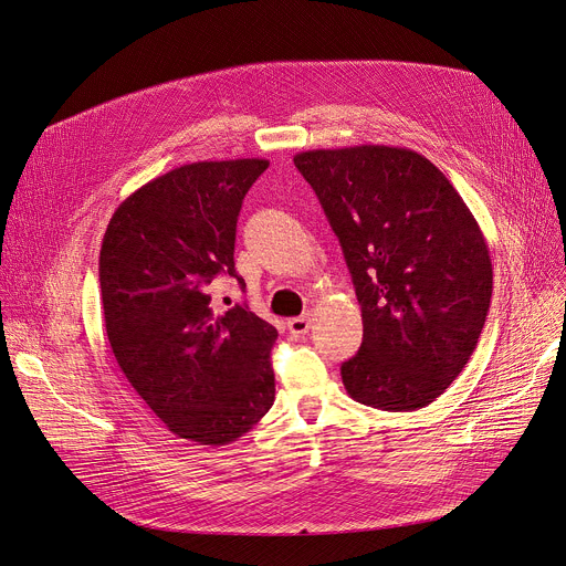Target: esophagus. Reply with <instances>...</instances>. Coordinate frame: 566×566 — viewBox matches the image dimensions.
<instances>
[{"instance_id": "34e87169", "label": "esophagus", "mask_w": 566, "mask_h": 566, "mask_svg": "<svg viewBox=\"0 0 566 566\" xmlns=\"http://www.w3.org/2000/svg\"><path fill=\"white\" fill-rule=\"evenodd\" d=\"M310 324H312L310 315H303V317H294V319H290V322H287L290 335H292V337H305V335H307V331H310Z\"/></svg>"}]
</instances>
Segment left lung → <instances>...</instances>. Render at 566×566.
Here are the masks:
<instances>
[{
	"mask_svg": "<svg viewBox=\"0 0 566 566\" xmlns=\"http://www.w3.org/2000/svg\"><path fill=\"white\" fill-rule=\"evenodd\" d=\"M294 166L339 238L364 339L342 364L348 396L382 411L427 407L454 382L483 331L492 263L450 179L394 146L307 150Z\"/></svg>",
	"mask_w": 566,
	"mask_h": 566,
	"instance_id": "left-lung-1",
	"label": "left lung"
}]
</instances>
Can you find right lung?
<instances>
[{
	"label": "right lung",
	"mask_w": 566,
	"mask_h": 566,
	"mask_svg": "<svg viewBox=\"0 0 566 566\" xmlns=\"http://www.w3.org/2000/svg\"><path fill=\"white\" fill-rule=\"evenodd\" d=\"M268 159L196 161L144 184L114 211L98 281L112 353L179 438L227 446L274 405L276 328L244 305L216 312L207 285L235 274L242 200Z\"/></svg>",
	"instance_id": "add662e5"
}]
</instances>
